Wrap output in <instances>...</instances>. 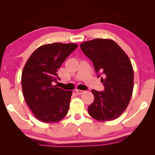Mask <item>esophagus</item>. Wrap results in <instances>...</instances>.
Masks as SVG:
<instances>
[{"mask_svg":"<svg viewBox=\"0 0 155 155\" xmlns=\"http://www.w3.org/2000/svg\"><path fill=\"white\" fill-rule=\"evenodd\" d=\"M76 92L77 93V94H79V95H81V94H82V93L84 92V91H82V90H78V89H77V90H76Z\"/></svg>","mask_w":155,"mask_h":155,"instance_id":"esophagus-1","label":"esophagus"}]
</instances>
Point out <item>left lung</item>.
Wrapping results in <instances>:
<instances>
[{
  "instance_id": "1",
  "label": "left lung",
  "mask_w": 155,
  "mask_h": 155,
  "mask_svg": "<svg viewBox=\"0 0 155 155\" xmlns=\"http://www.w3.org/2000/svg\"><path fill=\"white\" fill-rule=\"evenodd\" d=\"M81 49L93 62L103 91L92 90L94 101L88 113L97 121L118 118L129 104L134 89L131 62L120 46L111 39L95 38L82 43Z\"/></svg>"
}]
</instances>
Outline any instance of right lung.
I'll use <instances>...</instances> for the list:
<instances>
[{
    "label": "right lung",
    "mask_w": 155,
    "mask_h": 155,
    "mask_svg": "<svg viewBox=\"0 0 155 155\" xmlns=\"http://www.w3.org/2000/svg\"><path fill=\"white\" fill-rule=\"evenodd\" d=\"M78 47L74 43H55L43 45L31 54L21 74V87L25 101L37 119L55 123L68 112L71 91L54 86L60 79L58 69Z\"/></svg>",
    "instance_id": "right-lung-1"
}]
</instances>
